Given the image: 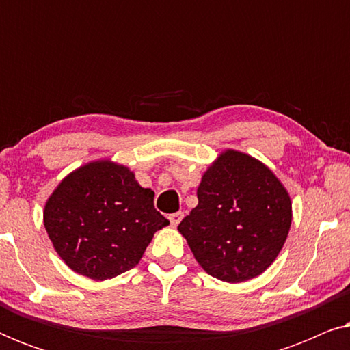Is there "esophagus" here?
Returning <instances> with one entry per match:
<instances>
[{
	"label": "esophagus",
	"instance_id": "esophagus-1",
	"mask_svg": "<svg viewBox=\"0 0 350 350\" xmlns=\"http://www.w3.org/2000/svg\"><path fill=\"white\" fill-rule=\"evenodd\" d=\"M181 218H183V212H175V213H170L169 215V219H170L172 226H178V223L181 221Z\"/></svg>",
	"mask_w": 350,
	"mask_h": 350
}]
</instances>
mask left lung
Segmentation results:
<instances>
[{
	"label": "left lung",
	"instance_id": "obj_1",
	"mask_svg": "<svg viewBox=\"0 0 350 350\" xmlns=\"http://www.w3.org/2000/svg\"><path fill=\"white\" fill-rule=\"evenodd\" d=\"M198 199L178 231L205 272L237 284L274 262L290 231L291 200L265 164L224 151L204 174Z\"/></svg>",
	"mask_w": 350,
	"mask_h": 350
}]
</instances>
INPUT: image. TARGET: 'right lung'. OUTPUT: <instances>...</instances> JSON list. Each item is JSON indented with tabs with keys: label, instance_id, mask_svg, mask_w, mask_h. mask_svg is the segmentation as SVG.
Masks as SVG:
<instances>
[{
	"label": "right lung",
	"instance_id": "add662e5",
	"mask_svg": "<svg viewBox=\"0 0 350 350\" xmlns=\"http://www.w3.org/2000/svg\"><path fill=\"white\" fill-rule=\"evenodd\" d=\"M169 224L127 167L97 161L70 174L47 200L44 226L62 260L94 280L135 267Z\"/></svg>",
	"mask_w": 350,
	"mask_h": 350
}]
</instances>
